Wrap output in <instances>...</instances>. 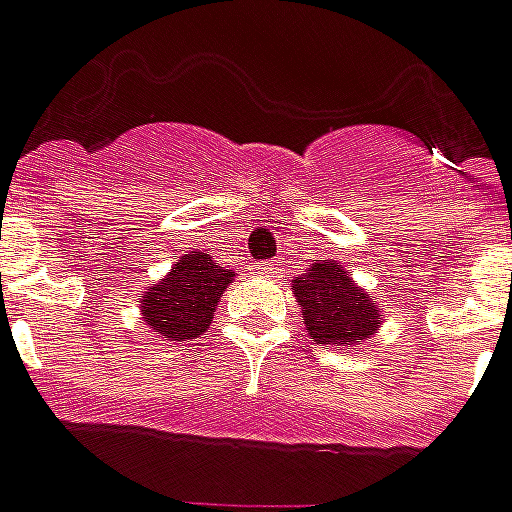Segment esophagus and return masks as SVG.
Returning a JSON list of instances; mask_svg holds the SVG:
<instances>
[{
    "label": "esophagus",
    "mask_w": 512,
    "mask_h": 512,
    "mask_svg": "<svg viewBox=\"0 0 512 512\" xmlns=\"http://www.w3.org/2000/svg\"><path fill=\"white\" fill-rule=\"evenodd\" d=\"M252 271H255L257 277H268V280H271V277H280L282 266L280 263H257Z\"/></svg>",
    "instance_id": "1"
}]
</instances>
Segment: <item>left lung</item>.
Segmentation results:
<instances>
[{"instance_id":"8db88e82","label":"left lung","mask_w":512,"mask_h":512,"mask_svg":"<svg viewBox=\"0 0 512 512\" xmlns=\"http://www.w3.org/2000/svg\"><path fill=\"white\" fill-rule=\"evenodd\" d=\"M291 291L305 318L307 335L321 346L357 352V346L374 338L385 321L374 296L360 288L338 260L310 263L305 274L293 277Z\"/></svg>"}]
</instances>
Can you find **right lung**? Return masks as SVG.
Segmentation results:
<instances>
[{
    "label": "right lung",
    "mask_w": 512,
    "mask_h": 512,
    "mask_svg": "<svg viewBox=\"0 0 512 512\" xmlns=\"http://www.w3.org/2000/svg\"><path fill=\"white\" fill-rule=\"evenodd\" d=\"M235 271L216 263L207 252L182 255L163 280L141 293V318L166 341H191L207 332L221 293Z\"/></svg>",
    "instance_id": "1"
}]
</instances>
